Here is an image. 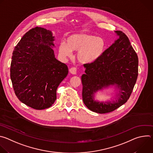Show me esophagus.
Returning <instances> with one entry per match:
<instances>
[{
  "instance_id": "34e87169",
  "label": "esophagus",
  "mask_w": 153,
  "mask_h": 153,
  "mask_svg": "<svg viewBox=\"0 0 153 153\" xmlns=\"http://www.w3.org/2000/svg\"><path fill=\"white\" fill-rule=\"evenodd\" d=\"M70 72L73 74H76L77 73V68L75 67H72L70 69Z\"/></svg>"
}]
</instances>
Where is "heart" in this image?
Listing matches in <instances>:
<instances>
[{
  "label": "heart",
  "mask_w": 153,
  "mask_h": 153,
  "mask_svg": "<svg viewBox=\"0 0 153 153\" xmlns=\"http://www.w3.org/2000/svg\"><path fill=\"white\" fill-rule=\"evenodd\" d=\"M62 42L59 53L64 58L70 57L72 51H77V59L82 63L90 64L99 60L104 54L106 43L102 37L86 34H74Z\"/></svg>",
  "instance_id": "obj_1"
}]
</instances>
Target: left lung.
Segmentation results:
<instances>
[{"mask_svg": "<svg viewBox=\"0 0 153 153\" xmlns=\"http://www.w3.org/2000/svg\"><path fill=\"white\" fill-rule=\"evenodd\" d=\"M114 32L119 37L103 56L94 63L83 65V101L89 110L99 114L111 112L126 103L138 76V57L129 39L121 31ZM111 86L118 91L115 101L95 100L97 92Z\"/></svg>", "mask_w": 153, "mask_h": 153, "instance_id": "8db88e82", "label": "left lung"}]
</instances>
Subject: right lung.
Listing matches in <instances>:
<instances>
[{
    "instance_id": "1",
    "label": "right lung",
    "mask_w": 153,
    "mask_h": 153,
    "mask_svg": "<svg viewBox=\"0 0 153 153\" xmlns=\"http://www.w3.org/2000/svg\"><path fill=\"white\" fill-rule=\"evenodd\" d=\"M53 33L42 27L31 29L13 53L10 77L14 93L26 105L43 110L56 99V90L67 77L66 64L55 57Z\"/></svg>"
}]
</instances>
